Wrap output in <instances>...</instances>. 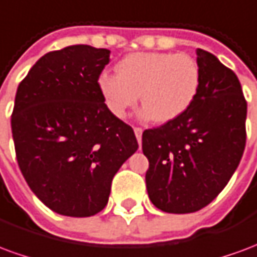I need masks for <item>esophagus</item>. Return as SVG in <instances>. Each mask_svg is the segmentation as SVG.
<instances>
[{"instance_id": "34e87169", "label": "esophagus", "mask_w": 257, "mask_h": 257, "mask_svg": "<svg viewBox=\"0 0 257 257\" xmlns=\"http://www.w3.org/2000/svg\"><path fill=\"white\" fill-rule=\"evenodd\" d=\"M134 131H135V135H136V139H138V142H139V145H140V142H142V135H143V129L139 128V126H135Z\"/></svg>"}]
</instances>
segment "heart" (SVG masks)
Returning <instances> with one entry per match:
<instances>
[{"mask_svg": "<svg viewBox=\"0 0 257 257\" xmlns=\"http://www.w3.org/2000/svg\"><path fill=\"white\" fill-rule=\"evenodd\" d=\"M115 71L101 75L99 89L118 118L136 106L140 95L145 117L157 123L172 121L189 108L198 90V64L186 53H132L118 62Z\"/></svg>", "mask_w": 257, "mask_h": 257, "instance_id": "obj_1", "label": "heart"}]
</instances>
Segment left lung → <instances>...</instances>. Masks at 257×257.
<instances>
[{"label": "left lung", "instance_id": "left-lung-1", "mask_svg": "<svg viewBox=\"0 0 257 257\" xmlns=\"http://www.w3.org/2000/svg\"><path fill=\"white\" fill-rule=\"evenodd\" d=\"M197 55L199 85L193 103L142 136L147 193L168 213H191L210 204L235 172L246 143L239 79L215 55L204 49Z\"/></svg>", "mask_w": 257, "mask_h": 257}]
</instances>
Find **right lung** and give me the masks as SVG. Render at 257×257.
Here are the masks:
<instances>
[{
  "instance_id": "right-lung-1",
  "label": "right lung",
  "mask_w": 257,
  "mask_h": 257,
  "mask_svg": "<svg viewBox=\"0 0 257 257\" xmlns=\"http://www.w3.org/2000/svg\"><path fill=\"white\" fill-rule=\"evenodd\" d=\"M110 51L71 45L44 55L18 86L11 117L18 164L31 191L59 215L88 217L138 150L132 126L99 89Z\"/></svg>"
}]
</instances>
